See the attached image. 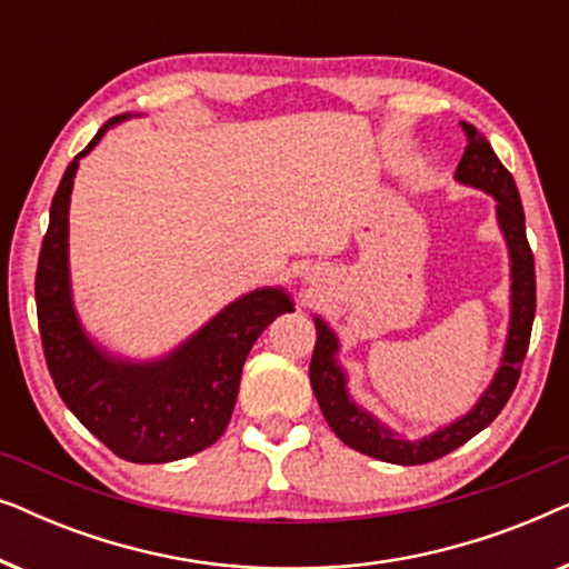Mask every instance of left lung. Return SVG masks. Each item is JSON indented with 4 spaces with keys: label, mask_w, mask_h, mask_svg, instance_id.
Wrapping results in <instances>:
<instances>
[{
    "label": "left lung",
    "mask_w": 569,
    "mask_h": 569,
    "mask_svg": "<svg viewBox=\"0 0 569 569\" xmlns=\"http://www.w3.org/2000/svg\"><path fill=\"white\" fill-rule=\"evenodd\" d=\"M461 127L466 137H469V144H466L463 158L456 168V181L492 193L497 201V222H500L510 253L508 341H505L502 362L495 372L492 383L479 396L473 409L422 440H403L399 432L380 422L378 417H372L370 411H365L360 403H355L347 391V372L337 362V333L321 318H313L316 349L313 360H310V386H313L318 407H321L333 435L345 446L386 463L419 466L438 461V458L448 456L450 450L463 446L466 440H471L473 435L485 430L500 415L505 403H508L510 393L516 391L520 368H523L528 352V341H531V326L536 316V271L531 246H528L526 238V214L523 204H520V193L510 170L497 158L487 137L479 134L477 127L466 121H461Z\"/></svg>",
    "instance_id": "left-lung-1"
}]
</instances>
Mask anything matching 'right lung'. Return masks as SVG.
I'll use <instances>...</instances> for the list:
<instances>
[{"label": "right lung", "instance_id": "1", "mask_svg": "<svg viewBox=\"0 0 569 569\" xmlns=\"http://www.w3.org/2000/svg\"><path fill=\"white\" fill-rule=\"evenodd\" d=\"M129 116L100 127L53 193L36 271L38 329L53 386L69 411L123 461L168 463L220 440L253 341L295 306L282 287H261L222 308L173 352L147 362L108 355L88 337L69 284V197L80 158Z\"/></svg>", "mask_w": 569, "mask_h": 569}]
</instances>
